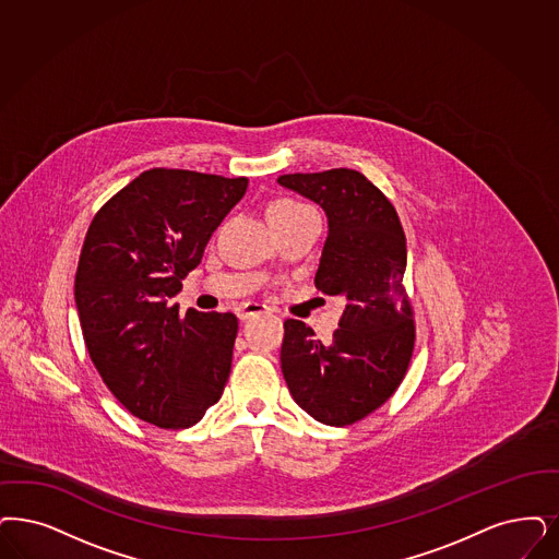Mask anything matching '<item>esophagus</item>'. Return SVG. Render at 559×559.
<instances>
[{
	"label": "esophagus",
	"mask_w": 559,
	"mask_h": 559,
	"mask_svg": "<svg viewBox=\"0 0 559 559\" xmlns=\"http://www.w3.org/2000/svg\"><path fill=\"white\" fill-rule=\"evenodd\" d=\"M265 310H270L267 305H261V302H242V305L236 307V314H238V319L247 321L250 317H254V314H259V312H265Z\"/></svg>",
	"instance_id": "1"
}]
</instances>
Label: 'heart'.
I'll list each match as a JSON object with an SVG mask.
<instances>
[{"label": "heart", "instance_id": "1", "mask_svg": "<svg viewBox=\"0 0 559 559\" xmlns=\"http://www.w3.org/2000/svg\"><path fill=\"white\" fill-rule=\"evenodd\" d=\"M300 209L307 207H305V205H300V203H296V201H292V199H277V201H273L270 207H267V215H270V213H277V215H288V213L300 211Z\"/></svg>", "mask_w": 559, "mask_h": 559}]
</instances>
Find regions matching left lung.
<instances>
[{
  "label": "left lung",
  "mask_w": 559,
  "mask_h": 559,
  "mask_svg": "<svg viewBox=\"0 0 559 559\" xmlns=\"http://www.w3.org/2000/svg\"><path fill=\"white\" fill-rule=\"evenodd\" d=\"M277 182L325 211L330 234L314 286L346 300L330 342L302 321L284 323L282 372L302 411L346 427L392 397L413 358L406 236L388 197L356 169L286 174Z\"/></svg>",
  "instance_id": "obj_1"
}]
</instances>
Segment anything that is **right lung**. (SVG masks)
Instances as JSON below:
<instances>
[{"label": "right lung", "mask_w": 559, "mask_h": 559, "mask_svg": "<svg viewBox=\"0 0 559 559\" xmlns=\"http://www.w3.org/2000/svg\"><path fill=\"white\" fill-rule=\"evenodd\" d=\"M249 178L153 167L114 194L84 238L74 298L84 344L126 411L162 429L197 425L222 397L238 319L167 298L182 289Z\"/></svg>", "instance_id": "right-lung-1"}]
</instances>
